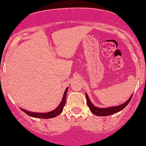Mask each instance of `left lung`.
I'll return each mask as SVG.
<instances>
[{"label": "left lung", "instance_id": "left-lung-1", "mask_svg": "<svg viewBox=\"0 0 146 146\" xmlns=\"http://www.w3.org/2000/svg\"><path fill=\"white\" fill-rule=\"evenodd\" d=\"M86 97L87 104L90 110L94 114L98 115V116H107V115L114 114L115 113L119 112L121 110L124 108L128 104L129 102H130L131 98H132V94L129 97V98L127 100L126 102L123 103L122 104L117 106H112L108 108H98L95 106L91 102L88 96L86 93Z\"/></svg>", "mask_w": 146, "mask_h": 146}]
</instances>
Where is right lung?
Instances as JSON below:
<instances>
[{"label":"right lung","mask_w":146,"mask_h":146,"mask_svg":"<svg viewBox=\"0 0 146 146\" xmlns=\"http://www.w3.org/2000/svg\"><path fill=\"white\" fill-rule=\"evenodd\" d=\"M68 88H66L64 93L62 99L60 104L59 106L56 108L54 109L52 111H48V112H46V113H38V112H32V111H27L23 108H21V110H23L24 112L27 113V115H30V116L33 117H36V118L50 119V118H53V117H56L57 115H58L60 113L63 111V108L66 104V100Z\"/></svg>","instance_id":"add662e5"}]
</instances>
